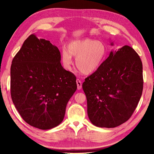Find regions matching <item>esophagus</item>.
<instances>
[{
	"mask_svg": "<svg viewBox=\"0 0 154 154\" xmlns=\"http://www.w3.org/2000/svg\"><path fill=\"white\" fill-rule=\"evenodd\" d=\"M76 83H77V87H78V89L80 90L82 87V82L79 80V79H77L76 80Z\"/></svg>",
	"mask_w": 154,
	"mask_h": 154,
	"instance_id": "esophagus-1",
	"label": "esophagus"
}]
</instances>
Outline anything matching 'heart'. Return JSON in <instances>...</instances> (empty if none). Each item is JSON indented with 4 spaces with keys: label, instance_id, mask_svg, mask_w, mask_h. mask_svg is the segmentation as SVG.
Segmentation results:
<instances>
[{
    "label": "heart",
    "instance_id": "1",
    "mask_svg": "<svg viewBox=\"0 0 154 154\" xmlns=\"http://www.w3.org/2000/svg\"><path fill=\"white\" fill-rule=\"evenodd\" d=\"M106 47L100 40L92 39L76 40L67 45V51L63 49L61 61L63 67L70 70L72 64V57L76 58V65L81 73L90 74L96 71L104 62Z\"/></svg>",
    "mask_w": 154,
    "mask_h": 154
}]
</instances>
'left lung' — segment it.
I'll list each match as a JSON object with an SVG mask.
<instances>
[{
  "mask_svg": "<svg viewBox=\"0 0 154 154\" xmlns=\"http://www.w3.org/2000/svg\"><path fill=\"white\" fill-rule=\"evenodd\" d=\"M82 87L91 123L102 128L118 127L131 117L142 95L140 57L128 45L111 51L101 66L85 79Z\"/></svg>",
  "mask_w": 154,
  "mask_h": 154,
  "instance_id": "obj_1",
  "label": "left lung"
}]
</instances>
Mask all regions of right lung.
<instances>
[{
  "label": "right lung",
  "mask_w": 154,
  "mask_h": 154,
  "mask_svg": "<svg viewBox=\"0 0 154 154\" xmlns=\"http://www.w3.org/2000/svg\"><path fill=\"white\" fill-rule=\"evenodd\" d=\"M61 55L50 41L31 35L12 60L11 96L18 113L35 128L48 130L62 123L76 78L62 66Z\"/></svg>",
  "instance_id": "obj_1"
}]
</instances>
